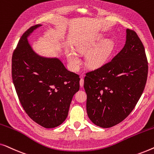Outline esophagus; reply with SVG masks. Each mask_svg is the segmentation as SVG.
Returning <instances> with one entry per match:
<instances>
[{
	"label": "esophagus",
	"instance_id": "esophagus-1",
	"mask_svg": "<svg viewBox=\"0 0 154 154\" xmlns=\"http://www.w3.org/2000/svg\"><path fill=\"white\" fill-rule=\"evenodd\" d=\"M84 85V79L83 78H81V80H80V86L82 88Z\"/></svg>",
	"mask_w": 154,
	"mask_h": 154
}]
</instances>
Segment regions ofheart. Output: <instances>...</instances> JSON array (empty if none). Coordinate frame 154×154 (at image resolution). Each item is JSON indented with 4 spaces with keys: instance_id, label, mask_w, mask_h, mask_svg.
Returning a JSON list of instances; mask_svg holds the SVG:
<instances>
[{
    "instance_id": "b5f03b06",
    "label": "heart",
    "mask_w": 154,
    "mask_h": 154,
    "mask_svg": "<svg viewBox=\"0 0 154 154\" xmlns=\"http://www.w3.org/2000/svg\"><path fill=\"white\" fill-rule=\"evenodd\" d=\"M104 40L102 35H98L80 42L77 45V51L81 54L88 53L86 63L91 68H99L107 62L114 50V43L112 40ZM68 60L71 68L78 69L80 64L79 55L75 52L68 53Z\"/></svg>"
}]
</instances>
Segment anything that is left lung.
Segmentation results:
<instances>
[{
  "instance_id": "8db88e82",
  "label": "left lung",
  "mask_w": 154,
  "mask_h": 154,
  "mask_svg": "<svg viewBox=\"0 0 154 154\" xmlns=\"http://www.w3.org/2000/svg\"><path fill=\"white\" fill-rule=\"evenodd\" d=\"M148 75L142 42L128 29L123 49L111 61L86 73L84 89L89 119L101 128H111L132 112L142 96Z\"/></svg>"
}]
</instances>
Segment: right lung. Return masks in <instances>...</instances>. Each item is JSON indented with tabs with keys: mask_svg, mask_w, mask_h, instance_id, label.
Returning <instances> with one entry per match:
<instances>
[{
	"mask_svg": "<svg viewBox=\"0 0 154 154\" xmlns=\"http://www.w3.org/2000/svg\"><path fill=\"white\" fill-rule=\"evenodd\" d=\"M36 24L25 31L12 57V77L23 109L33 121L45 128L57 127L68 116L80 78L57 58H46L33 51L27 38Z\"/></svg>",
	"mask_w": 154,
	"mask_h": 154,
	"instance_id": "1",
	"label": "right lung"
}]
</instances>
